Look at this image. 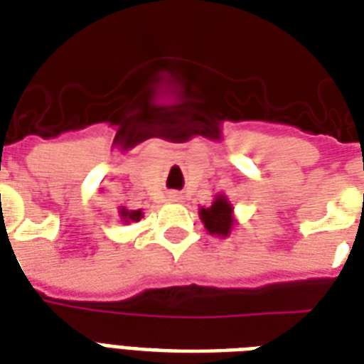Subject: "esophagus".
I'll return each mask as SVG.
<instances>
[{
    "instance_id": "esophagus-1",
    "label": "esophagus",
    "mask_w": 364,
    "mask_h": 364,
    "mask_svg": "<svg viewBox=\"0 0 364 364\" xmlns=\"http://www.w3.org/2000/svg\"><path fill=\"white\" fill-rule=\"evenodd\" d=\"M182 200V196H180V193H172L171 196V201H180Z\"/></svg>"
}]
</instances>
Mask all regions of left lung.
<instances>
[{
    "mask_svg": "<svg viewBox=\"0 0 364 364\" xmlns=\"http://www.w3.org/2000/svg\"><path fill=\"white\" fill-rule=\"evenodd\" d=\"M232 208L230 203L225 200V196H219L215 198V201L209 205V208L201 209V221L205 225V229L211 232V235H217V237H227L230 232V227H232Z\"/></svg>",
    "mask_w": 364,
    "mask_h": 364,
    "instance_id": "1",
    "label": "left lung"
}]
</instances>
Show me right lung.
I'll use <instances>...</instances> for the list:
<instances>
[{
	"label": "right lung",
	"mask_w": 364,
	"mask_h": 364,
	"mask_svg": "<svg viewBox=\"0 0 364 364\" xmlns=\"http://www.w3.org/2000/svg\"><path fill=\"white\" fill-rule=\"evenodd\" d=\"M120 215L124 221H139V219L143 217V213L139 211V209H137V211H127V209H122Z\"/></svg>",
	"instance_id": "1"
}]
</instances>
